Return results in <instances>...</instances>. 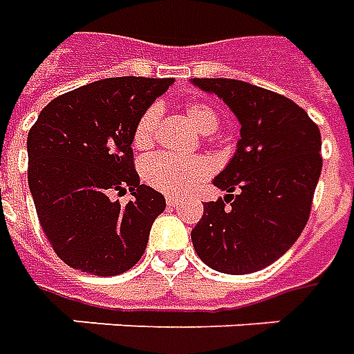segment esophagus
Returning <instances> with one entry per match:
<instances>
[{
    "label": "esophagus",
    "mask_w": 354,
    "mask_h": 354,
    "mask_svg": "<svg viewBox=\"0 0 354 354\" xmlns=\"http://www.w3.org/2000/svg\"><path fill=\"white\" fill-rule=\"evenodd\" d=\"M179 202H181L179 198H173V196L165 198V204L169 205V207H175V205H179Z\"/></svg>",
    "instance_id": "esophagus-1"
}]
</instances>
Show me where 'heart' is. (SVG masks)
<instances>
[{
  "mask_svg": "<svg viewBox=\"0 0 354 354\" xmlns=\"http://www.w3.org/2000/svg\"><path fill=\"white\" fill-rule=\"evenodd\" d=\"M162 109L152 104L142 112L135 125L133 142L137 149H150L156 141ZM185 116L189 124L202 135L213 133L219 127L217 112L205 102H189L185 106ZM212 173V164L205 158H179L173 154H158L142 164V177L152 189L169 196H181L205 181Z\"/></svg>",
  "mask_w": 354,
  "mask_h": 354,
  "instance_id": "1",
  "label": "heart"
}]
</instances>
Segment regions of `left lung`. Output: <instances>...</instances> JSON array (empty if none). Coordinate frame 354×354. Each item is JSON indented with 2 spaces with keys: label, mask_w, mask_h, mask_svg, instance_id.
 Segmentation results:
<instances>
[{
  "label": "left lung",
  "mask_w": 354,
  "mask_h": 354,
  "mask_svg": "<svg viewBox=\"0 0 354 354\" xmlns=\"http://www.w3.org/2000/svg\"><path fill=\"white\" fill-rule=\"evenodd\" d=\"M192 84L215 93L240 122L236 154L213 181L229 194L204 204L190 232L194 252L219 272L250 274L284 255L309 221L322 171L320 131L284 95L227 77Z\"/></svg>",
  "instance_id": "left-lung-1"
}]
</instances>
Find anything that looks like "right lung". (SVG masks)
<instances>
[{
    "label": "right lung",
    "instance_id": "1",
    "mask_svg": "<svg viewBox=\"0 0 354 354\" xmlns=\"http://www.w3.org/2000/svg\"><path fill=\"white\" fill-rule=\"evenodd\" d=\"M173 77H109L53 99L28 133V185L55 253L95 277L129 270L147 250L165 198L141 185L133 133ZM116 189L136 200L110 201Z\"/></svg>",
    "mask_w": 354,
    "mask_h": 354
}]
</instances>
